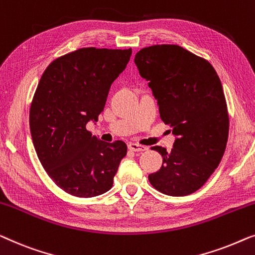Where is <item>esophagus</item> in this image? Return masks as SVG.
<instances>
[{
	"label": "esophagus",
	"instance_id": "1",
	"mask_svg": "<svg viewBox=\"0 0 255 255\" xmlns=\"http://www.w3.org/2000/svg\"><path fill=\"white\" fill-rule=\"evenodd\" d=\"M128 148L129 150H131V151H145V150H148L146 146L137 144V143H129Z\"/></svg>",
	"mask_w": 255,
	"mask_h": 255
}]
</instances>
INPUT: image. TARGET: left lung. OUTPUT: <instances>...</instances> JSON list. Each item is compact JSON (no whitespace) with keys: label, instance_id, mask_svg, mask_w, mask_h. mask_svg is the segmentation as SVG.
I'll return each instance as SVG.
<instances>
[{"label":"left lung","instance_id":"left-lung-1","mask_svg":"<svg viewBox=\"0 0 255 255\" xmlns=\"http://www.w3.org/2000/svg\"><path fill=\"white\" fill-rule=\"evenodd\" d=\"M134 61L175 136L171 151L151 148L163 164L149 174L150 184L166 195L192 194L214 173L227 148L229 114L220 77L207 60L178 45L142 48Z\"/></svg>","mask_w":255,"mask_h":255}]
</instances>
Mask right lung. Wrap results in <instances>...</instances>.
I'll return each mask as SVG.
<instances>
[{
	"label": "right lung",
	"mask_w": 255,
	"mask_h": 255,
	"mask_svg": "<svg viewBox=\"0 0 255 255\" xmlns=\"http://www.w3.org/2000/svg\"><path fill=\"white\" fill-rule=\"evenodd\" d=\"M130 55L131 48H80L53 61L39 81L30 109L32 141L49 178L68 194L93 198L112 188L127 145L100 141L87 125L98 121Z\"/></svg>",
	"instance_id": "add662e5"
}]
</instances>
